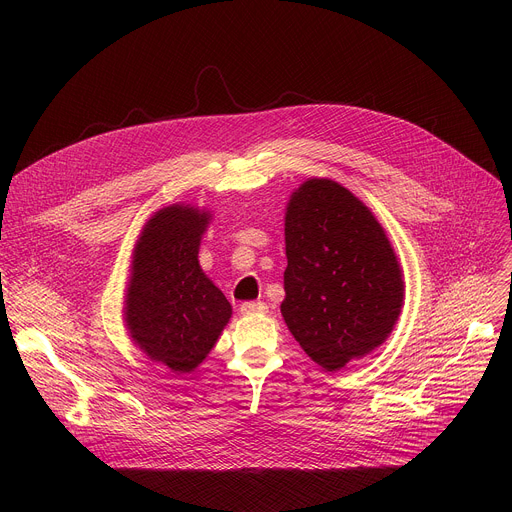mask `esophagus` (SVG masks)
Wrapping results in <instances>:
<instances>
[{"label":"esophagus","instance_id":"esophagus-1","mask_svg":"<svg viewBox=\"0 0 512 512\" xmlns=\"http://www.w3.org/2000/svg\"><path fill=\"white\" fill-rule=\"evenodd\" d=\"M239 310L245 316H253V314H263L267 310V306L263 302H245V304H241Z\"/></svg>","mask_w":512,"mask_h":512}]
</instances>
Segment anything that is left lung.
<instances>
[{"mask_svg":"<svg viewBox=\"0 0 512 512\" xmlns=\"http://www.w3.org/2000/svg\"><path fill=\"white\" fill-rule=\"evenodd\" d=\"M281 316L304 352L340 371L391 334L403 306L401 265L375 214L348 188L312 178L285 208Z\"/></svg>","mask_w":512,"mask_h":512,"instance_id":"left-lung-1","label":"left lung"}]
</instances>
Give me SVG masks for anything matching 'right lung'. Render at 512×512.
I'll return each instance as SVG.
<instances>
[{
    "label": "right lung",
    "mask_w": 512,
    "mask_h": 512,
    "mask_svg": "<svg viewBox=\"0 0 512 512\" xmlns=\"http://www.w3.org/2000/svg\"><path fill=\"white\" fill-rule=\"evenodd\" d=\"M208 221V210L166 206L145 223L133 249L125 326L133 342L174 375L198 367L233 314L198 263Z\"/></svg>",
    "instance_id": "add662e5"
}]
</instances>
